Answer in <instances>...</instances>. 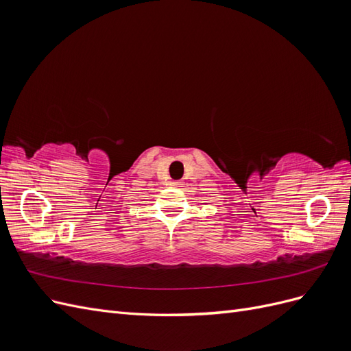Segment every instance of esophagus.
I'll return each mask as SVG.
<instances>
[{"instance_id": "esophagus-1", "label": "esophagus", "mask_w": 351, "mask_h": 351, "mask_svg": "<svg viewBox=\"0 0 351 351\" xmlns=\"http://www.w3.org/2000/svg\"><path fill=\"white\" fill-rule=\"evenodd\" d=\"M182 182H173V186H176V187H182Z\"/></svg>"}]
</instances>
